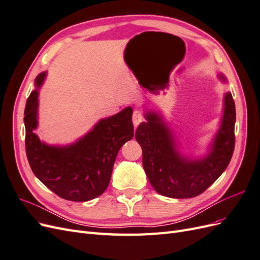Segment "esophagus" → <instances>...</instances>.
<instances>
[{"mask_svg":"<svg viewBox=\"0 0 260 260\" xmlns=\"http://www.w3.org/2000/svg\"><path fill=\"white\" fill-rule=\"evenodd\" d=\"M144 120L143 118V114L142 112L140 111V109H135V112H133V116H132V122L135 124V127H138V125Z\"/></svg>","mask_w":260,"mask_h":260,"instance_id":"esophagus-1","label":"esophagus"}]
</instances>
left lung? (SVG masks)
Returning a JSON list of instances; mask_svg holds the SVG:
<instances>
[{"mask_svg":"<svg viewBox=\"0 0 260 260\" xmlns=\"http://www.w3.org/2000/svg\"><path fill=\"white\" fill-rule=\"evenodd\" d=\"M226 83V77L218 74ZM145 121L136 131L142 147L143 167L154 190L171 199H190L202 194L226 169L234 151L235 104L231 92L223 96L219 129L205 155L188 157L180 149L178 138L160 112L146 109Z\"/></svg>","mask_w":260,"mask_h":260,"instance_id":"1","label":"left lung"}]
</instances>
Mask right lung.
<instances>
[{
    "mask_svg": "<svg viewBox=\"0 0 260 260\" xmlns=\"http://www.w3.org/2000/svg\"><path fill=\"white\" fill-rule=\"evenodd\" d=\"M45 77V72L37 76L36 89L27 100L23 118L31 170L59 198L73 202L91 201L106 190L118 152L133 138V111L128 106L103 118L74 143L48 144L34 132L38 128L39 90Z\"/></svg>",
    "mask_w": 260,
    "mask_h": 260,
    "instance_id": "add662e5",
    "label": "right lung"
}]
</instances>
